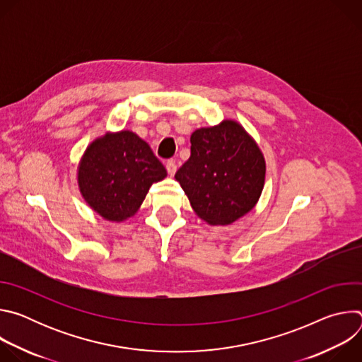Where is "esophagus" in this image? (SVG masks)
I'll use <instances>...</instances> for the list:
<instances>
[{
    "instance_id": "esophagus-1",
    "label": "esophagus",
    "mask_w": 362,
    "mask_h": 362,
    "mask_svg": "<svg viewBox=\"0 0 362 362\" xmlns=\"http://www.w3.org/2000/svg\"><path fill=\"white\" fill-rule=\"evenodd\" d=\"M166 169H168V173H169L170 176H173V175L176 173V169H177L175 160H168V162H166Z\"/></svg>"
}]
</instances>
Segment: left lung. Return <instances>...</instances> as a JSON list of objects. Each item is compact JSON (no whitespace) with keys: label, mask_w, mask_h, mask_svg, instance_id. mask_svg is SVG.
<instances>
[{"label":"left lung","mask_w":362,"mask_h":362,"mask_svg":"<svg viewBox=\"0 0 362 362\" xmlns=\"http://www.w3.org/2000/svg\"><path fill=\"white\" fill-rule=\"evenodd\" d=\"M190 144V158L175 177L197 216L229 225L252 211L264 189L265 160L243 127L225 120L193 132Z\"/></svg>","instance_id":"1"}]
</instances>
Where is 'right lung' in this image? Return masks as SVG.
Returning <instances> with one entry per match:
<instances>
[{
    "label": "right lung",
    "mask_w": 362,
    "mask_h": 362,
    "mask_svg": "<svg viewBox=\"0 0 362 362\" xmlns=\"http://www.w3.org/2000/svg\"><path fill=\"white\" fill-rule=\"evenodd\" d=\"M166 169L150 146L123 130L94 140L78 166V186L91 208L107 221L122 222L140 208L150 186Z\"/></svg>",
    "instance_id": "1"
}]
</instances>
